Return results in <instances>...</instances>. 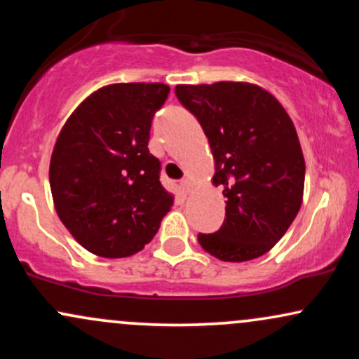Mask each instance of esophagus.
<instances>
[{"instance_id":"obj_1","label":"esophagus","mask_w":359,"mask_h":359,"mask_svg":"<svg viewBox=\"0 0 359 359\" xmlns=\"http://www.w3.org/2000/svg\"><path fill=\"white\" fill-rule=\"evenodd\" d=\"M180 189H182V192H184V194H189V192H191V189H192V182H191V179H184V180H180Z\"/></svg>"}]
</instances>
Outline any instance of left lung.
I'll list each match as a JSON object with an SVG mask.
<instances>
[{"mask_svg": "<svg viewBox=\"0 0 359 359\" xmlns=\"http://www.w3.org/2000/svg\"><path fill=\"white\" fill-rule=\"evenodd\" d=\"M203 126L222 185L226 217L199 245L222 262H248L275 246L302 204L306 162L294 123L269 90L248 82L177 86Z\"/></svg>", "mask_w": 359, "mask_h": 359, "instance_id": "obj_1", "label": "left lung"}]
</instances>
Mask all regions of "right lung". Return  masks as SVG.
<instances>
[{
    "label": "right lung",
    "instance_id": "1",
    "mask_svg": "<svg viewBox=\"0 0 359 359\" xmlns=\"http://www.w3.org/2000/svg\"><path fill=\"white\" fill-rule=\"evenodd\" d=\"M168 93L160 82L106 86L77 106L57 138L48 172L55 211L97 257L142 251L174 204L148 150L151 119Z\"/></svg>",
    "mask_w": 359,
    "mask_h": 359
}]
</instances>
